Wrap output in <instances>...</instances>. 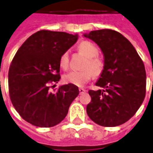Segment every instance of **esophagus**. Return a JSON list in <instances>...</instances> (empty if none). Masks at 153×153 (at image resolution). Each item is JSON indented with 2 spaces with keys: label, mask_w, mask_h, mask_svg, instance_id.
<instances>
[{
  "label": "esophagus",
  "mask_w": 153,
  "mask_h": 153,
  "mask_svg": "<svg viewBox=\"0 0 153 153\" xmlns=\"http://www.w3.org/2000/svg\"><path fill=\"white\" fill-rule=\"evenodd\" d=\"M79 93L80 94L84 93V92H86V91H87L85 89H84V88H79Z\"/></svg>",
  "instance_id": "1"
}]
</instances>
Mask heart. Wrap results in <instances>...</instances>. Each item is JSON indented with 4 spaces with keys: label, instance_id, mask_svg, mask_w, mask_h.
<instances>
[{
    "label": "heart",
    "instance_id": "obj_1",
    "mask_svg": "<svg viewBox=\"0 0 153 153\" xmlns=\"http://www.w3.org/2000/svg\"><path fill=\"white\" fill-rule=\"evenodd\" d=\"M79 48L81 53L88 57L84 68H87L83 71H73L65 74L63 76V81L65 83H71L76 86H83L85 83L91 79L95 75H99L101 74L104 69V63L101 60L97 58L99 54V50L96 45L89 41H82L79 45ZM60 66L62 69H67L69 66V53L67 51L63 53L60 56ZM91 69H90V68Z\"/></svg>",
    "mask_w": 153,
    "mask_h": 153
}]
</instances>
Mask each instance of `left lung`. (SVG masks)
Returning <instances> with one entry per match:
<instances>
[{
    "instance_id": "8db88e82",
    "label": "left lung",
    "mask_w": 153,
    "mask_h": 153,
    "mask_svg": "<svg viewBox=\"0 0 153 153\" xmlns=\"http://www.w3.org/2000/svg\"><path fill=\"white\" fill-rule=\"evenodd\" d=\"M83 36L95 42L104 56V69L96 82L102 89L89 90L91 101L87 114L102 126L122 125L134 116L144 100V65L131 42L117 31L91 30Z\"/></svg>"
}]
</instances>
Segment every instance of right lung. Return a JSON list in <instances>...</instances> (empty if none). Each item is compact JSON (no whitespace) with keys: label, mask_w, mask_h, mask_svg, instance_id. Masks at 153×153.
I'll list each match as a JSON object with an SVG mask.
<instances>
[{"label":"right lung","mask_w":153,"mask_h":153,"mask_svg":"<svg viewBox=\"0 0 153 153\" xmlns=\"http://www.w3.org/2000/svg\"><path fill=\"white\" fill-rule=\"evenodd\" d=\"M78 38L77 34L39 30L15 54L9 71L10 97L17 112L27 123L51 127L67 115L70 105L79 93V88L68 83L51 91L50 83L60 80V56Z\"/></svg>","instance_id":"1"}]
</instances>
